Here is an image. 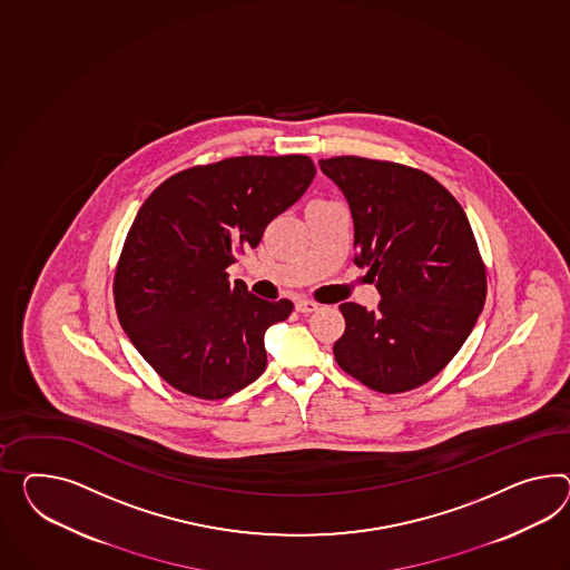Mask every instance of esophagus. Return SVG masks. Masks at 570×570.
Here are the masks:
<instances>
[{
    "label": "esophagus",
    "mask_w": 570,
    "mask_h": 570,
    "mask_svg": "<svg viewBox=\"0 0 570 570\" xmlns=\"http://www.w3.org/2000/svg\"><path fill=\"white\" fill-rule=\"evenodd\" d=\"M295 309L302 312V314H312V312L318 309V304L312 302V299H299V302H295Z\"/></svg>",
    "instance_id": "esophagus-1"
}]
</instances>
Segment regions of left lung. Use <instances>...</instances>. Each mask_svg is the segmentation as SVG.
Segmentation results:
<instances>
[{
	"label": "left lung",
	"instance_id": "left-lung-1",
	"mask_svg": "<svg viewBox=\"0 0 570 570\" xmlns=\"http://www.w3.org/2000/svg\"><path fill=\"white\" fill-rule=\"evenodd\" d=\"M350 203L353 263L376 281L380 304H341L336 364L367 389L405 393L463 347L485 302V266L463 206L420 169L364 157L321 159Z\"/></svg>",
	"mask_w": 570,
	"mask_h": 570
}]
</instances>
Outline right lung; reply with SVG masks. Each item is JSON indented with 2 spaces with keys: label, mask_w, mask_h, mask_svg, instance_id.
<instances>
[{
  "label": "right lung",
  "mask_w": 570,
  "mask_h": 570,
  "mask_svg": "<svg viewBox=\"0 0 570 570\" xmlns=\"http://www.w3.org/2000/svg\"><path fill=\"white\" fill-rule=\"evenodd\" d=\"M314 176L306 155L232 157L179 171L140 206L114 278L117 318L179 393L225 399L263 374L264 333L293 304L232 285L227 266L261 244Z\"/></svg>",
  "instance_id": "obj_1"
}]
</instances>
